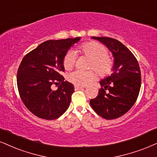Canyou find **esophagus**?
<instances>
[{
  "instance_id": "esophagus-1",
  "label": "esophagus",
  "mask_w": 157,
  "mask_h": 157,
  "mask_svg": "<svg viewBox=\"0 0 157 157\" xmlns=\"http://www.w3.org/2000/svg\"><path fill=\"white\" fill-rule=\"evenodd\" d=\"M83 89H84V86H75V90H83Z\"/></svg>"
}]
</instances>
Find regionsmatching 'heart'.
I'll return each instance as SVG.
<instances>
[{"mask_svg":"<svg viewBox=\"0 0 157 157\" xmlns=\"http://www.w3.org/2000/svg\"><path fill=\"white\" fill-rule=\"evenodd\" d=\"M78 52L90 57L92 60L90 68L94 69L100 76L111 74L113 67V62L108 55V50L104 46L95 41L83 44L78 48ZM77 55L74 51H68L63 59V66L65 70H71L74 67ZM67 80L75 86H84L90 84L96 78V73L93 71H83L80 70L73 71L67 75Z\"/></svg>","mask_w":157,"mask_h":157,"instance_id":"obj_1","label":"heart"}]
</instances>
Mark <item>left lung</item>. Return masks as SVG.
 Instances as JSON below:
<instances>
[{"mask_svg":"<svg viewBox=\"0 0 157 157\" xmlns=\"http://www.w3.org/2000/svg\"><path fill=\"white\" fill-rule=\"evenodd\" d=\"M107 46L113 57V73L100 82L101 89L90 103L104 119H117L132 107L140 90L141 76L138 62L121 42L108 37H92Z\"/></svg>","mask_w":157,"mask_h":157,"instance_id":"1","label":"left lung"}]
</instances>
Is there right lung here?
Wrapping results in <instances>:
<instances>
[{
  "label": "right lung",
  "mask_w": 157,
  "mask_h": 157,
  "mask_svg": "<svg viewBox=\"0 0 157 157\" xmlns=\"http://www.w3.org/2000/svg\"><path fill=\"white\" fill-rule=\"evenodd\" d=\"M81 37L49 40L25 56L17 71L19 96L27 108L38 118L57 119L66 111L74 86L60 75L65 54ZM58 85L57 90L51 86Z\"/></svg>",
  "instance_id": "add662e5"
}]
</instances>
